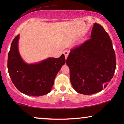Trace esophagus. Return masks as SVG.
Masks as SVG:
<instances>
[{"mask_svg":"<svg viewBox=\"0 0 124 124\" xmlns=\"http://www.w3.org/2000/svg\"><path fill=\"white\" fill-rule=\"evenodd\" d=\"M63 53H64V55H65V58L67 59V57H68V56L69 51H68V50H65V51H64L63 52Z\"/></svg>","mask_w":124,"mask_h":124,"instance_id":"esophagus-1","label":"esophagus"}]
</instances>
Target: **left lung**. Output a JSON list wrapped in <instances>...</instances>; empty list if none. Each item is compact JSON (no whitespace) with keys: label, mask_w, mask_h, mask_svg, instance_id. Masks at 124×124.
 Instances as JSON below:
<instances>
[{"label":"left lung","mask_w":124,"mask_h":124,"mask_svg":"<svg viewBox=\"0 0 124 124\" xmlns=\"http://www.w3.org/2000/svg\"><path fill=\"white\" fill-rule=\"evenodd\" d=\"M66 62L77 93L91 95L106 88L113 78L116 62L112 42L103 27L94 23L90 39L71 50Z\"/></svg>","instance_id":"8db88e82"}]
</instances>
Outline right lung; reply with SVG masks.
I'll return each mask as SVG.
<instances>
[{"label":"right lung","instance_id":"1","mask_svg":"<svg viewBox=\"0 0 124 124\" xmlns=\"http://www.w3.org/2000/svg\"><path fill=\"white\" fill-rule=\"evenodd\" d=\"M19 38L18 34L13 39L8 55V70L13 84L27 95L39 96L48 94L56 76L65 63V56L62 54L59 58L48 57L36 63H26L18 50Z\"/></svg>","mask_w":124,"mask_h":124}]
</instances>
